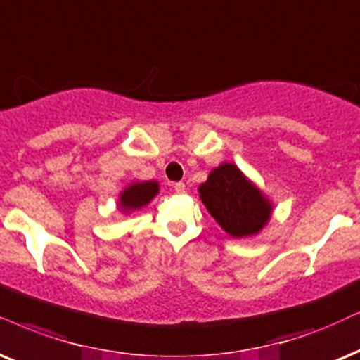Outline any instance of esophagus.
Masks as SVG:
<instances>
[{
  "label": "esophagus",
  "mask_w": 360,
  "mask_h": 360,
  "mask_svg": "<svg viewBox=\"0 0 360 360\" xmlns=\"http://www.w3.org/2000/svg\"><path fill=\"white\" fill-rule=\"evenodd\" d=\"M174 189H176L177 194L186 193V186H184V183H176V184H174Z\"/></svg>",
  "instance_id": "obj_1"
}]
</instances>
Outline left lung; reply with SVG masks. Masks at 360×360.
<instances>
[{
	"label": "left lung",
	"mask_w": 360,
	"mask_h": 360,
	"mask_svg": "<svg viewBox=\"0 0 360 360\" xmlns=\"http://www.w3.org/2000/svg\"><path fill=\"white\" fill-rule=\"evenodd\" d=\"M199 198L231 238H251L272 216V202L233 162H222L199 186Z\"/></svg>",
	"instance_id": "left-lung-1"
}]
</instances>
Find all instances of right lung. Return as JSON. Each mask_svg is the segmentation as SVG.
Listing matches in <instances>:
<instances>
[{"mask_svg":"<svg viewBox=\"0 0 360 360\" xmlns=\"http://www.w3.org/2000/svg\"><path fill=\"white\" fill-rule=\"evenodd\" d=\"M159 193L158 181H136L131 183L127 188L120 194V206L122 214H129L136 209L144 207L156 198Z\"/></svg>","mask_w":360,"mask_h":360,"instance_id":"right-lung-1","label":"right lung"}]
</instances>
